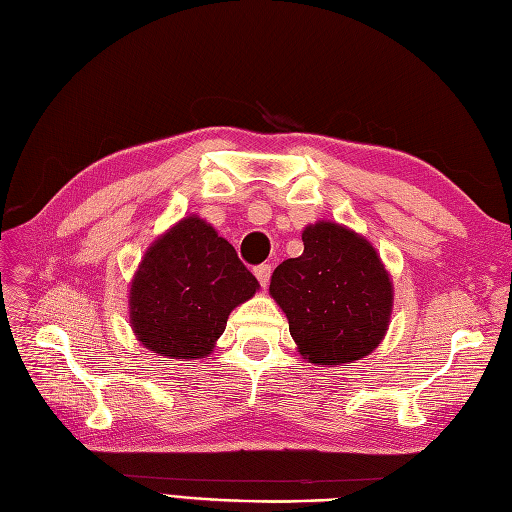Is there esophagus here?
I'll return each mask as SVG.
<instances>
[{"label": "esophagus", "instance_id": "obj_1", "mask_svg": "<svg viewBox=\"0 0 512 512\" xmlns=\"http://www.w3.org/2000/svg\"><path fill=\"white\" fill-rule=\"evenodd\" d=\"M254 275H256V280L260 282V286L267 288L269 286V277H271V265H258L254 269Z\"/></svg>", "mask_w": 512, "mask_h": 512}]
</instances>
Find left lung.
Segmentation results:
<instances>
[{"label":"left lung","instance_id":"obj_1","mask_svg":"<svg viewBox=\"0 0 512 512\" xmlns=\"http://www.w3.org/2000/svg\"><path fill=\"white\" fill-rule=\"evenodd\" d=\"M303 254L271 275L269 294L288 318L305 361L337 367L374 352L389 331L393 282L378 250L352 228L318 220Z\"/></svg>","mask_w":512,"mask_h":512}]
</instances>
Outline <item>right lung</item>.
Instances as JSON below:
<instances>
[{"mask_svg":"<svg viewBox=\"0 0 512 512\" xmlns=\"http://www.w3.org/2000/svg\"><path fill=\"white\" fill-rule=\"evenodd\" d=\"M235 247L196 213L153 241L130 282V327L164 359L209 356L235 307L258 292Z\"/></svg>","mask_w":512,"mask_h":512,"instance_id":"obj_1","label":"right lung"}]
</instances>
